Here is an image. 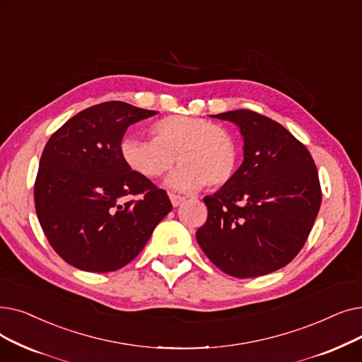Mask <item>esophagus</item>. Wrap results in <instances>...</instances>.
<instances>
[{
	"mask_svg": "<svg viewBox=\"0 0 362 362\" xmlns=\"http://www.w3.org/2000/svg\"><path fill=\"white\" fill-rule=\"evenodd\" d=\"M169 199H170L172 206H174V208H177V206H180V204L185 200V197L178 196V194H174V193H170V194H169Z\"/></svg>",
	"mask_w": 362,
	"mask_h": 362,
	"instance_id": "esophagus-1",
	"label": "esophagus"
}]
</instances>
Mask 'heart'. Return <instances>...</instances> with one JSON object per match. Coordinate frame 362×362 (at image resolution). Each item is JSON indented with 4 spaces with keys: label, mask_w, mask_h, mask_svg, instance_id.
<instances>
[{
    "label": "heart",
    "mask_w": 362,
    "mask_h": 362,
    "mask_svg": "<svg viewBox=\"0 0 362 362\" xmlns=\"http://www.w3.org/2000/svg\"><path fill=\"white\" fill-rule=\"evenodd\" d=\"M153 140L125 136L120 156L127 166L147 180L159 178L177 163L181 166L166 180L178 192L221 187L235 170L237 147L233 135L208 119L174 115L151 127Z\"/></svg>",
    "instance_id": "obj_1"
}]
</instances>
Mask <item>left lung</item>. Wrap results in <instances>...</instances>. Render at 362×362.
Segmentation results:
<instances>
[{"mask_svg": "<svg viewBox=\"0 0 362 362\" xmlns=\"http://www.w3.org/2000/svg\"><path fill=\"white\" fill-rule=\"evenodd\" d=\"M243 136L245 159L231 180L206 196L197 243L221 271L259 277L286 267L303 247L321 206L317 166L283 125L242 109L214 115Z\"/></svg>", "mask_w": 362, "mask_h": 362, "instance_id": "1", "label": "left lung"}]
</instances>
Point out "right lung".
Wrapping results in <instances>:
<instances>
[{"label":"right lung","instance_id":"add662e5","mask_svg":"<svg viewBox=\"0 0 362 362\" xmlns=\"http://www.w3.org/2000/svg\"><path fill=\"white\" fill-rule=\"evenodd\" d=\"M156 113L107 101L79 112L49 136L33 196L45 237L69 265L88 272L125 267L172 211L166 192L120 156L127 128ZM131 195L142 197L127 201Z\"/></svg>","mask_w":362,"mask_h":362}]
</instances>
